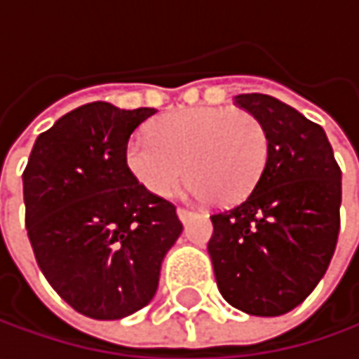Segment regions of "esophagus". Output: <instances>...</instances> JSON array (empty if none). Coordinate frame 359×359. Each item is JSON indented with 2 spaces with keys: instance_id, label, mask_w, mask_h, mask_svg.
Listing matches in <instances>:
<instances>
[{
  "instance_id": "obj_1",
  "label": "esophagus",
  "mask_w": 359,
  "mask_h": 359,
  "mask_svg": "<svg viewBox=\"0 0 359 359\" xmlns=\"http://www.w3.org/2000/svg\"><path fill=\"white\" fill-rule=\"evenodd\" d=\"M196 215V212H191V210H186V208H177V217L186 224L187 219H191Z\"/></svg>"
}]
</instances>
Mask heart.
Returning a JSON list of instances; mask_svg holds the SVG:
<instances>
[{"instance_id":"1","label":"heart","mask_w":359,"mask_h":359,"mask_svg":"<svg viewBox=\"0 0 359 359\" xmlns=\"http://www.w3.org/2000/svg\"><path fill=\"white\" fill-rule=\"evenodd\" d=\"M151 133L131 135L126 163L158 198L173 196L187 173L194 198L233 205L252 194L268 165L269 131L245 109L186 107L158 119Z\"/></svg>"}]
</instances>
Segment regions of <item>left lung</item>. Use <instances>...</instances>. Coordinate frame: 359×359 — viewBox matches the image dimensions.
<instances>
[{"instance_id": "8db88e82", "label": "left lung", "mask_w": 359, "mask_h": 359, "mask_svg": "<svg viewBox=\"0 0 359 359\" xmlns=\"http://www.w3.org/2000/svg\"><path fill=\"white\" fill-rule=\"evenodd\" d=\"M236 105L269 131V159L254 191L212 215L208 252L219 294L250 316L273 318L299 306L336 252L341 172L322 126L264 93Z\"/></svg>"}]
</instances>
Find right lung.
I'll return each mask as SVG.
<instances>
[{
  "mask_svg": "<svg viewBox=\"0 0 359 359\" xmlns=\"http://www.w3.org/2000/svg\"><path fill=\"white\" fill-rule=\"evenodd\" d=\"M154 114L81 105L39 133L23 172L37 266L63 302L93 320H121L147 306L184 229L175 205L149 194L126 163L130 135Z\"/></svg>",
  "mask_w": 359,
  "mask_h": 359,
  "instance_id": "1",
  "label": "right lung"
}]
</instances>
